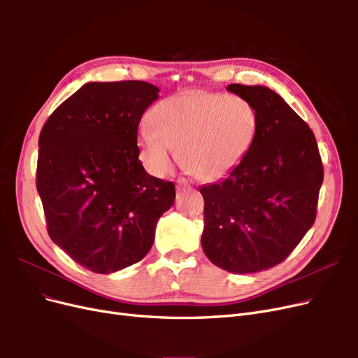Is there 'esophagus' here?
<instances>
[{
  "mask_svg": "<svg viewBox=\"0 0 358 358\" xmlns=\"http://www.w3.org/2000/svg\"><path fill=\"white\" fill-rule=\"evenodd\" d=\"M187 187H189V183H188L187 179H178V182H176L178 191H180V189H183V188H187Z\"/></svg>",
  "mask_w": 358,
  "mask_h": 358,
  "instance_id": "34e87169",
  "label": "esophagus"
}]
</instances>
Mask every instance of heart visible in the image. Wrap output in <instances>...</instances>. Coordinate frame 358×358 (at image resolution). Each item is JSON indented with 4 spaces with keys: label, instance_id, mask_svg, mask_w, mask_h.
<instances>
[{
    "label": "heart",
    "instance_id": "1",
    "mask_svg": "<svg viewBox=\"0 0 358 358\" xmlns=\"http://www.w3.org/2000/svg\"><path fill=\"white\" fill-rule=\"evenodd\" d=\"M150 125L137 133L138 157L155 176H166L175 161L206 182L224 179L251 152L259 131L254 103L241 95L189 90L159 101Z\"/></svg>",
    "mask_w": 358,
    "mask_h": 358
}]
</instances>
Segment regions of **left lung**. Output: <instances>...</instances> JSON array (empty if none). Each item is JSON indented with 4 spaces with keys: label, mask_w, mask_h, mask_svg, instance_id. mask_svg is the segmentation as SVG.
<instances>
[{
    "label": "left lung",
    "mask_w": 358,
    "mask_h": 358,
    "mask_svg": "<svg viewBox=\"0 0 358 358\" xmlns=\"http://www.w3.org/2000/svg\"><path fill=\"white\" fill-rule=\"evenodd\" d=\"M227 90L254 103L259 131L231 175L200 188L201 246L227 272L254 273L282 263L315 222L324 170L312 129L275 91Z\"/></svg>",
    "instance_id": "left-lung-1"
}]
</instances>
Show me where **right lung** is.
<instances>
[{
	"mask_svg": "<svg viewBox=\"0 0 358 358\" xmlns=\"http://www.w3.org/2000/svg\"><path fill=\"white\" fill-rule=\"evenodd\" d=\"M158 92L142 80L91 82L43 125L36 185L48 233L91 272L140 262L161 215L175 203L173 182L148 175L136 142Z\"/></svg>",
	"mask_w": 358,
	"mask_h": 358,
	"instance_id": "right-lung-1",
	"label": "right lung"
}]
</instances>
